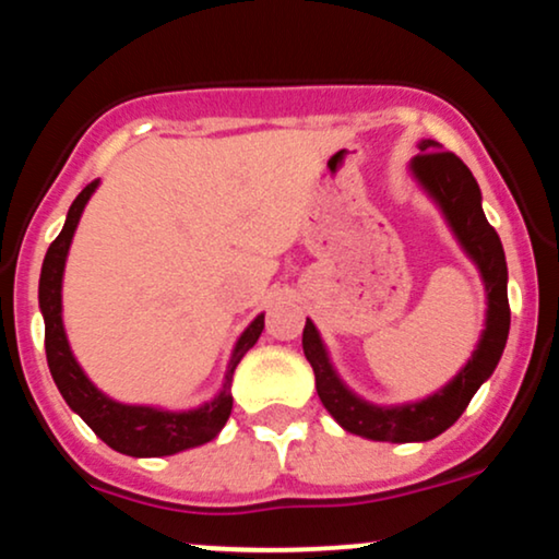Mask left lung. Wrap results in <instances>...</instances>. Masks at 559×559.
<instances>
[{
  "instance_id": "left-lung-1",
  "label": "left lung",
  "mask_w": 559,
  "mask_h": 559,
  "mask_svg": "<svg viewBox=\"0 0 559 559\" xmlns=\"http://www.w3.org/2000/svg\"><path fill=\"white\" fill-rule=\"evenodd\" d=\"M409 168L423 183V189L439 202L454 236L484 275L489 310H486V329L480 333L473 360L460 370L452 383H447L428 400L402 404V407H376V404L362 402L360 396L352 394L338 381L312 320H307L305 331H301V349L316 370V389L323 407L336 418L344 431L373 441H394V444L428 441L444 433L465 413L480 383L493 373L504 352L507 333H510L504 249L497 230L486 221L484 207H480V189L473 173L467 170L463 159L452 152L439 150V144L431 139L420 141V155L413 157Z\"/></svg>"
}]
</instances>
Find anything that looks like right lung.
<instances>
[{"label": "right lung", "mask_w": 559, "mask_h": 559, "mask_svg": "<svg viewBox=\"0 0 559 559\" xmlns=\"http://www.w3.org/2000/svg\"><path fill=\"white\" fill-rule=\"evenodd\" d=\"M99 181H92L86 189L75 197L70 204L68 221L62 226L60 236L49 243L47 258L41 265V281H38V305L44 316V346H47L49 373H52L62 400L70 404V409L86 420V426L112 447L115 452L131 454V457H165V454L183 452V449L207 444L221 433L226 426L234 396H230V381H234L236 365L241 357L252 349L265 329V316L252 320L241 338L236 342L234 355H230L226 383L213 402L202 407L189 409V413H168V409L155 407H136V404H120L102 394L99 389L83 376V370L75 362L70 352L66 329H62V271H66V258L70 241H73L75 226H79L83 207Z\"/></svg>", "instance_id": "obj_1"}]
</instances>
